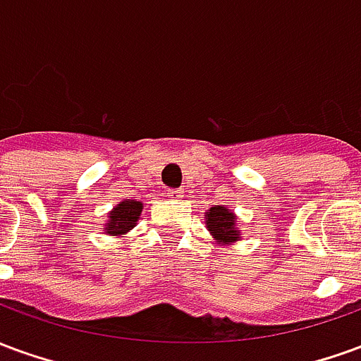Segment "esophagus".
I'll return each instance as SVG.
<instances>
[{"mask_svg":"<svg viewBox=\"0 0 361 361\" xmlns=\"http://www.w3.org/2000/svg\"><path fill=\"white\" fill-rule=\"evenodd\" d=\"M168 197L178 201V199H181V197H183V191H181V189H170V191H168Z\"/></svg>","mask_w":361,"mask_h":361,"instance_id":"34e87169","label":"esophagus"}]
</instances>
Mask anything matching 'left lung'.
I'll return each instance as SVG.
<instances>
[{"label": "left lung", "instance_id": "1", "mask_svg": "<svg viewBox=\"0 0 361 361\" xmlns=\"http://www.w3.org/2000/svg\"><path fill=\"white\" fill-rule=\"evenodd\" d=\"M207 219V228L219 242L222 243H232L240 238V230L234 228V214L228 211L226 207H219L214 204L211 207V211L204 214Z\"/></svg>", "mask_w": 361, "mask_h": 361}]
</instances>
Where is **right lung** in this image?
Wrapping results in <instances>:
<instances>
[{"instance_id": "right-lung-1", "label": "right lung", "mask_w": 361, "mask_h": 361, "mask_svg": "<svg viewBox=\"0 0 361 361\" xmlns=\"http://www.w3.org/2000/svg\"><path fill=\"white\" fill-rule=\"evenodd\" d=\"M142 203L139 201H121L110 212V222L106 224V234H126L135 226L137 219L141 216Z\"/></svg>"}]
</instances>
